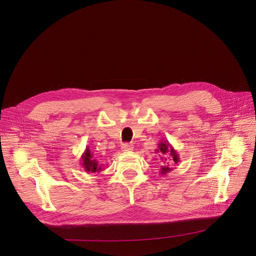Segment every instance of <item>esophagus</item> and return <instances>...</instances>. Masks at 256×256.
<instances>
[{
	"mask_svg": "<svg viewBox=\"0 0 256 256\" xmlns=\"http://www.w3.org/2000/svg\"><path fill=\"white\" fill-rule=\"evenodd\" d=\"M134 149V146L132 144H124L122 146V150L124 151V152H130V151H132Z\"/></svg>",
	"mask_w": 256,
	"mask_h": 256,
	"instance_id": "esophagus-1",
	"label": "esophagus"
}]
</instances>
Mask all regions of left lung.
Listing matches in <instances>:
<instances>
[{
  "label": "left lung",
  "instance_id": "1",
  "mask_svg": "<svg viewBox=\"0 0 256 256\" xmlns=\"http://www.w3.org/2000/svg\"><path fill=\"white\" fill-rule=\"evenodd\" d=\"M155 153L159 155L161 160V168H160L161 175H166L167 173L172 171L171 164H177L179 162L178 153L172 147V144L166 140H160Z\"/></svg>",
  "mask_w": 256,
  "mask_h": 256
}]
</instances>
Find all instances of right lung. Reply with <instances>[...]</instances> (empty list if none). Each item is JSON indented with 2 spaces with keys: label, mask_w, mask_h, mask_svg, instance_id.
<instances>
[{
  "label": "right lung",
  "mask_w": 256,
  "mask_h": 256,
  "mask_svg": "<svg viewBox=\"0 0 256 256\" xmlns=\"http://www.w3.org/2000/svg\"><path fill=\"white\" fill-rule=\"evenodd\" d=\"M81 165L84 168V171L87 173H95L102 170V166L99 164V161L94 158V155L89 147L86 148L81 156Z\"/></svg>",
  "instance_id": "right-lung-1"
}]
</instances>
